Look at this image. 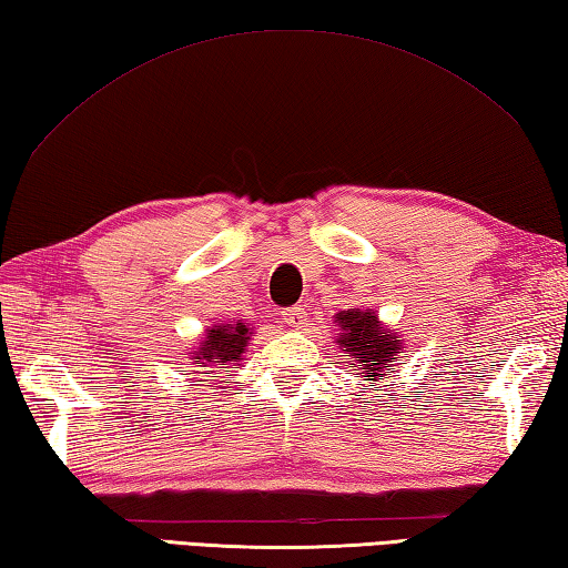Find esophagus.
Wrapping results in <instances>:
<instances>
[{"label":"esophagus","mask_w":568,"mask_h":568,"mask_svg":"<svg viewBox=\"0 0 568 568\" xmlns=\"http://www.w3.org/2000/svg\"><path fill=\"white\" fill-rule=\"evenodd\" d=\"M282 316L286 321V326H292V328H302L306 324V308H302V306H288V308H284Z\"/></svg>","instance_id":"34e87169"}]
</instances>
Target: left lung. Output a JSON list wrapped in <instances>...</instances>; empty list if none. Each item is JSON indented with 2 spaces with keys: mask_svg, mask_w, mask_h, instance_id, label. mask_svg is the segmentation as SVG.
<instances>
[{
  "mask_svg": "<svg viewBox=\"0 0 568 568\" xmlns=\"http://www.w3.org/2000/svg\"><path fill=\"white\" fill-rule=\"evenodd\" d=\"M336 324L341 326L336 344L351 353V368L361 371L356 376H363V381H383L385 373H390L393 358L403 353L395 331L385 328L371 308L366 312H361V308L341 312L336 314Z\"/></svg>",
  "mask_w": 568,
  "mask_h": 568,
  "instance_id": "left-lung-1",
  "label": "left lung"
}]
</instances>
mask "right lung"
<instances>
[{
  "instance_id": "add662e5",
  "label": "right lung",
  "mask_w": 568,
  "mask_h": 568,
  "mask_svg": "<svg viewBox=\"0 0 568 568\" xmlns=\"http://www.w3.org/2000/svg\"><path fill=\"white\" fill-rule=\"evenodd\" d=\"M250 341V328L244 324H220L207 328V336L202 341L195 356L202 363H210V366L224 368L227 363H234L242 358L244 346Z\"/></svg>"
}]
</instances>
